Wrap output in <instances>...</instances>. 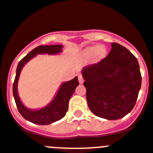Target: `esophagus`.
Returning <instances> with one entry per match:
<instances>
[{
	"mask_svg": "<svg viewBox=\"0 0 153 153\" xmlns=\"http://www.w3.org/2000/svg\"><path fill=\"white\" fill-rule=\"evenodd\" d=\"M78 81H79L80 83H83V78L81 75H78Z\"/></svg>",
	"mask_w": 153,
	"mask_h": 153,
	"instance_id": "obj_1",
	"label": "esophagus"
}]
</instances>
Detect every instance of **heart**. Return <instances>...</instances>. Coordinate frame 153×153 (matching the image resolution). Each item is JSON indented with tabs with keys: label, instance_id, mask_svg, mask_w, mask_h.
I'll list each match as a JSON object with an SVG mask.
<instances>
[{
	"label": "heart",
	"instance_id": "b5f03b06",
	"mask_svg": "<svg viewBox=\"0 0 153 153\" xmlns=\"http://www.w3.org/2000/svg\"><path fill=\"white\" fill-rule=\"evenodd\" d=\"M83 57L89 59L93 56V59L95 62H98L105 57L106 49L104 46H90L83 51Z\"/></svg>",
	"mask_w": 153,
	"mask_h": 153
}]
</instances>
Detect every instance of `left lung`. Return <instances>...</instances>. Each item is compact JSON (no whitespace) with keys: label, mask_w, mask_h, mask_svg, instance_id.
I'll list each match as a JSON object with an SVG mask.
<instances>
[{"label":"left lung","mask_w":153,"mask_h":153,"mask_svg":"<svg viewBox=\"0 0 153 153\" xmlns=\"http://www.w3.org/2000/svg\"><path fill=\"white\" fill-rule=\"evenodd\" d=\"M82 75L88 105L97 117L118 120L135 106L141 85L140 68L137 59L121 45L111 43L108 55L83 67Z\"/></svg>","instance_id":"obj_1"}]
</instances>
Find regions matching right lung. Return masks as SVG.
<instances>
[{
  "label": "right lung",
  "instance_id": "add662e5",
  "mask_svg": "<svg viewBox=\"0 0 153 153\" xmlns=\"http://www.w3.org/2000/svg\"><path fill=\"white\" fill-rule=\"evenodd\" d=\"M62 48L63 45H61L38 46L22 59L17 65L16 76L13 84V95L20 114L24 119L30 123L39 125H45L55 123L63 118L68 110L69 100L75 92L77 86L79 85L77 76L71 81L64 82L61 85L53 100L44 108L37 110H33L25 107L19 97L17 83L20 72L25 64L39 54L55 55L60 53L62 52Z\"/></svg>",
  "mask_w": 153,
  "mask_h": 153
}]
</instances>
